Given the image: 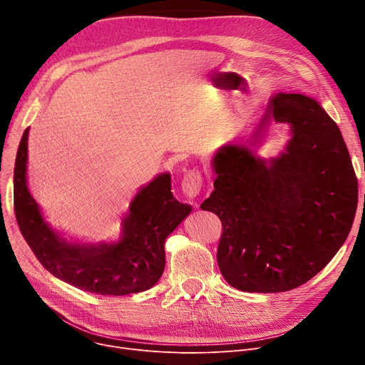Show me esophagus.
<instances>
[{"instance_id": "obj_1", "label": "esophagus", "mask_w": 365, "mask_h": 365, "mask_svg": "<svg viewBox=\"0 0 365 365\" xmlns=\"http://www.w3.org/2000/svg\"><path fill=\"white\" fill-rule=\"evenodd\" d=\"M202 187V175L200 170H190L182 179V190L186 198L194 200L200 195Z\"/></svg>"}]
</instances>
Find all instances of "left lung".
Listing matches in <instances>:
<instances>
[{
    "instance_id": "8db88e82",
    "label": "left lung",
    "mask_w": 365,
    "mask_h": 365,
    "mask_svg": "<svg viewBox=\"0 0 365 365\" xmlns=\"http://www.w3.org/2000/svg\"><path fill=\"white\" fill-rule=\"evenodd\" d=\"M292 125L281 157L266 165L238 145L213 160L215 190L201 208L219 216V269L248 293L289 292L308 282L346 241L358 204V180L337 124L314 99L279 93L253 133Z\"/></svg>"
}]
</instances>
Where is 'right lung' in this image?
I'll list each match as a JSON object with an SVG mask.
<instances>
[{
    "instance_id": "1",
    "label": "right lung",
    "mask_w": 365,
    "mask_h": 365,
    "mask_svg": "<svg viewBox=\"0 0 365 365\" xmlns=\"http://www.w3.org/2000/svg\"><path fill=\"white\" fill-rule=\"evenodd\" d=\"M28 133L19 145L14 167V213L31 250L59 279L96 294L124 296L150 289L165 266L164 242L190 213L171 194L170 175H160L134 197L117 244H68L44 222L26 186Z\"/></svg>"
}]
</instances>
